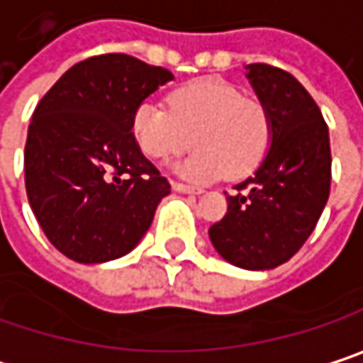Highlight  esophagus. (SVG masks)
<instances>
[{
    "label": "esophagus",
    "instance_id": "esophagus-1",
    "mask_svg": "<svg viewBox=\"0 0 363 363\" xmlns=\"http://www.w3.org/2000/svg\"><path fill=\"white\" fill-rule=\"evenodd\" d=\"M172 189H174L177 193H186V195H201V193H203V189L191 186V184H182V182H172Z\"/></svg>",
    "mask_w": 363,
    "mask_h": 363
}]
</instances>
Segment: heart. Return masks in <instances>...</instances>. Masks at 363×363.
Masks as SVG:
<instances>
[{
	"mask_svg": "<svg viewBox=\"0 0 363 363\" xmlns=\"http://www.w3.org/2000/svg\"><path fill=\"white\" fill-rule=\"evenodd\" d=\"M133 137L153 162L172 160L195 145L177 166L182 177L245 179L268 153L272 122L264 104L243 97L237 86L199 79L172 91L168 110L143 101L133 114Z\"/></svg>",
	"mask_w": 363,
	"mask_h": 363,
	"instance_id": "1",
	"label": "heart"
}]
</instances>
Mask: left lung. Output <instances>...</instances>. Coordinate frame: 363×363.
Returning <instances> with one entry per match:
<instances>
[{
	"mask_svg": "<svg viewBox=\"0 0 363 363\" xmlns=\"http://www.w3.org/2000/svg\"><path fill=\"white\" fill-rule=\"evenodd\" d=\"M245 68L270 114L272 139L255 174L226 195L228 210L210 226V241L237 268L272 270L308 241L328 201L330 139L320 108L293 74L268 64Z\"/></svg>",
	"mask_w": 363,
	"mask_h": 363,
	"instance_id": "8db88e82",
	"label": "left lung"
}]
</instances>
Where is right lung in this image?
Instances as JSON below:
<instances>
[{
  "label": "right lung",
  "instance_id": "add662e5",
  "mask_svg": "<svg viewBox=\"0 0 363 363\" xmlns=\"http://www.w3.org/2000/svg\"><path fill=\"white\" fill-rule=\"evenodd\" d=\"M174 77L126 53L74 64L28 124L24 182L51 245L81 264L139 245L170 182L137 147L135 110Z\"/></svg>",
  "mask_w": 363,
  "mask_h": 363
}]
</instances>
